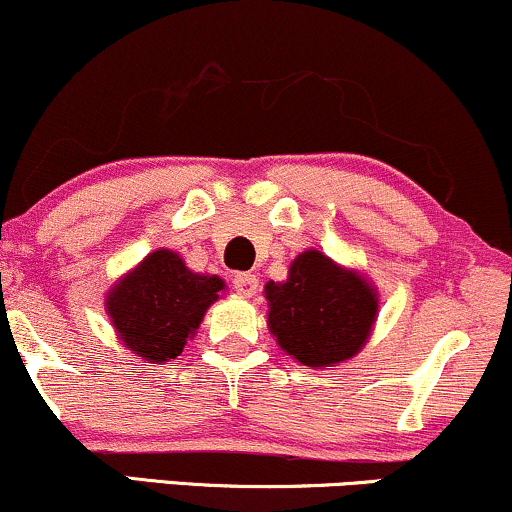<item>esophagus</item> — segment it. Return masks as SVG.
Wrapping results in <instances>:
<instances>
[{
	"label": "esophagus",
	"mask_w": 512,
	"mask_h": 512,
	"mask_svg": "<svg viewBox=\"0 0 512 512\" xmlns=\"http://www.w3.org/2000/svg\"><path fill=\"white\" fill-rule=\"evenodd\" d=\"M233 288L243 298H252L257 293V288H260V279L255 274H236L233 276Z\"/></svg>",
	"instance_id": "esophagus-1"
}]
</instances>
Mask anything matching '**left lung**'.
<instances>
[{"mask_svg": "<svg viewBox=\"0 0 512 512\" xmlns=\"http://www.w3.org/2000/svg\"><path fill=\"white\" fill-rule=\"evenodd\" d=\"M267 326L281 350L305 367H334L357 355L372 334L379 298L362 274L319 250H305L288 279L264 286Z\"/></svg>", "mask_w": 512, "mask_h": 512, "instance_id": "left-lung-1", "label": "left lung"}]
</instances>
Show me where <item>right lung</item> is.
Wrapping results in <instances>:
<instances>
[{"mask_svg": "<svg viewBox=\"0 0 512 512\" xmlns=\"http://www.w3.org/2000/svg\"><path fill=\"white\" fill-rule=\"evenodd\" d=\"M221 291L219 276L190 272L176 252L155 250L109 291L107 315L123 346L159 365L183 353Z\"/></svg>", "mask_w": 512, "mask_h": 512, "instance_id": "add662e5", "label": "right lung"}]
</instances>
